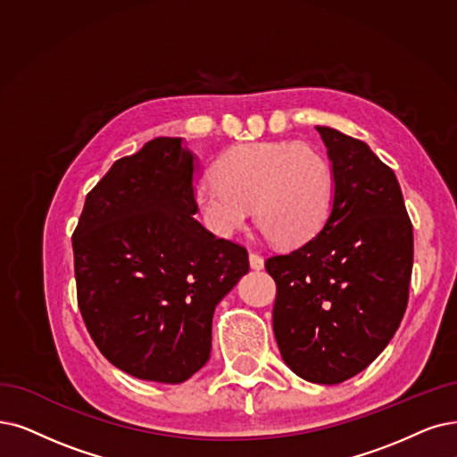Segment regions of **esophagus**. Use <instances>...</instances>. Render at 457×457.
I'll list each match as a JSON object with an SVG mask.
<instances>
[{"label":"esophagus","instance_id":"34e87169","mask_svg":"<svg viewBox=\"0 0 457 457\" xmlns=\"http://www.w3.org/2000/svg\"><path fill=\"white\" fill-rule=\"evenodd\" d=\"M249 264L253 270H262L264 268V259L257 251H249Z\"/></svg>","mask_w":457,"mask_h":457}]
</instances>
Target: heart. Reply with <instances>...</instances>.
Instances as JSON below:
<instances>
[{"label":"heart","instance_id":"b5f03b06","mask_svg":"<svg viewBox=\"0 0 457 457\" xmlns=\"http://www.w3.org/2000/svg\"><path fill=\"white\" fill-rule=\"evenodd\" d=\"M215 174L196 181L193 203L200 221L219 238L242 230L254 206L257 223L268 238L295 247L312 240L332 213L334 167L313 145H234L215 162Z\"/></svg>","mask_w":457,"mask_h":457}]
</instances>
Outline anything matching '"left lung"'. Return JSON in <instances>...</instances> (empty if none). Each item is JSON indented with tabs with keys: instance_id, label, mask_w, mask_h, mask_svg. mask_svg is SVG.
<instances>
[{
	"instance_id": "8db88e82",
	"label": "left lung",
	"mask_w": 457,
	"mask_h": 457,
	"mask_svg": "<svg viewBox=\"0 0 457 457\" xmlns=\"http://www.w3.org/2000/svg\"><path fill=\"white\" fill-rule=\"evenodd\" d=\"M336 174L332 213L315 238L273 254V334L288 368L339 385L385 351L405 315L414 238L394 170L366 142L317 127Z\"/></svg>"
}]
</instances>
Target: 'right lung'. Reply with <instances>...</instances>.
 <instances>
[{"mask_svg":"<svg viewBox=\"0 0 457 457\" xmlns=\"http://www.w3.org/2000/svg\"><path fill=\"white\" fill-rule=\"evenodd\" d=\"M195 159L159 137L118 159L72 232L80 315L101 354L178 385L210 360L215 305L249 270L247 249L193 217Z\"/></svg>","mask_w":457,"mask_h":457,"instance_id":"1","label":"right lung"}]
</instances>
